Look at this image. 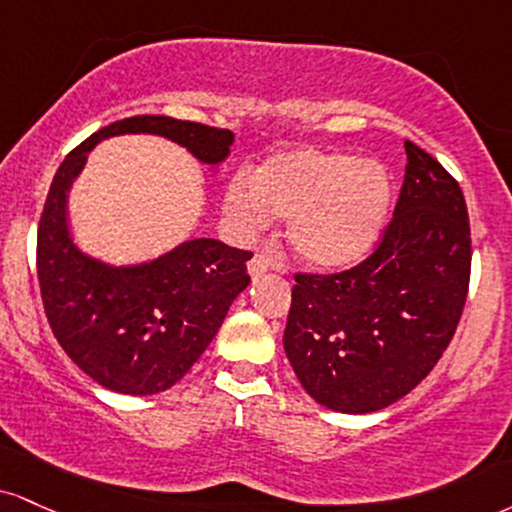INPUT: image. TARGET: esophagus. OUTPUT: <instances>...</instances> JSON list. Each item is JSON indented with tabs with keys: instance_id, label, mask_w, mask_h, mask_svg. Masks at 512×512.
Segmentation results:
<instances>
[{
	"instance_id": "34e87169",
	"label": "esophagus",
	"mask_w": 512,
	"mask_h": 512,
	"mask_svg": "<svg viewBox=\"0 0 512 512\" xmlns=\"http://www.w3.org/2000/svg\"><path fill=\"white\" fill-rule=\"evenodd\" d=\"M272 267H274L272 257H269V255H262V252H257V255L252 257L250 264H248V272H250L252 279H257V276L267 274L269 269H272Z\"/></svg>"
}]
</instances>
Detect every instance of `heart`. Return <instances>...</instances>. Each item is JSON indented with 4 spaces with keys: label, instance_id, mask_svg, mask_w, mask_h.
<instances>
[{
    "label": "heart",
    "instance_id": "1",
    "mask_svg": "<svg viewBox=\"0 0 512 512\" xmlns=\"http://www.w3.org/2000/svg\"><path fill=\"white\" fill-rule=\"evenodd\" d=\"M226 214L243 231L288 221V243L307 267L348 269L372 252L391 209L384 166L353 155L293 150L257 166L226 190Z\"/></svg>",
    "mask_w": 512,
    "mask_h": 512
}]
</instances>
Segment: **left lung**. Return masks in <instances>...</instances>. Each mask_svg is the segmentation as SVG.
Returning a JSON list of instances; mask_svg holds the SVG:
<instances>
[{"label":"left lung","mask_w":512,"mask_h":512,"mask_svg":"<svg viewBox=\"0 0 512 512\" xmlns=\"http://www.w3.org/2000/svg\"><path fill=\"white\" fill-rule=\"evenodd\" d=\"M405 178L377 250L346 272L295 274L283 350L303 389L348 415L432 372L463 315L472 240L458 181L405 140Z\"/></svg>","instance_id":"left-lung-1"}]
</instances>
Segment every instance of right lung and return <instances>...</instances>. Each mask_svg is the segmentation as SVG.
Returning <instances> with one entry per match:
<instances>
[{"instance_id":"obj_1","label":"right lung","mask_w":512,"mask_h":512,"mask_svg":"<svg viewBox=\"0 0 512 512\" xmlns=\"http://www.w3.org/2000/svg\"><path fill=\"white\" fill-rule=\"evenodd\" d=\"M123 133L162 135L202 164L229 157L233 133L171 116H131L66 155L38 226V279L47 322L76 365L104 389L152 396L181 381L250 283L252 252L214 238L186 240L152 262L114 267L85 255L69 231V190L88 152Z\"/></svg>"}]
</instances>
